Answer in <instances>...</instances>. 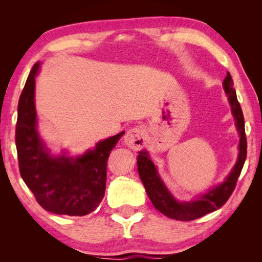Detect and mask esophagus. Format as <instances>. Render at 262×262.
I'll return each mask as SVG.
<instances>
[{"instance_id": "esophagus-1", "label": "esophagus", "mask_w": 262, "mask_h": 262, "mask_svg": "<svg viewBox=\"0 0 262 262\" xmlns=\"http://www.w3.org/2000/svg\"><path fill=\"white\" fill-rule=\"evenodd\" d=\"M123 143H125L128 148L133 150H140L147 143L145 140V132L142 127H134L130 128L129 130L126 133L125 137H123Z\"/></svg>"}]
</instances>
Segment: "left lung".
Returning a JSON list of instances; mask_svg holds the SVG:
<instances>
[{
	"label": "left lung",
	"mask_w": 262,
	"mask_h": 262,
	"mask_svg": "<svg viewBox=\"0 0 262 262\" xmlns=\"http://www.w3.org/2000/svg\"><path fill=\"white\" fill-rule=\"evenodd\" d=\"M223 89L228 97L232 117L234 119V126H236L239 135L238 158L232 170L225 177L223 183L210 188L206 193L198 195L193 200L179 201L171 194L166 185L164 184L158 173L157 167L155 166L147 150H142L137 155V171H139V176L144 185L145 190H147L150 201L152 202L157 210L170 219L185 222L193 221L220 209L228 201L229 196L236 187L237 179L246 159L247 143L243 111L238 103L232 77L229 72L223 81Z\"/></svg>",
	"instance_id": "8db88e82"
}]
</instances>
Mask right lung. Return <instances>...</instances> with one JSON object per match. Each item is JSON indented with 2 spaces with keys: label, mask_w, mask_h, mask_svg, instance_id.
I'll return each instance as SVG.
<instances>
[{
  "label": "right lung",
  "mask_w": 262,
  "mask_h": 262,
  "mask_svg": "<svg viewBox=\"0 0 262 262\" xmlns=\"http://www.w3.org/2000/svg\"><path fill=\"white\" fill-rule=\"evenodd\" d=\"M39 69L37 62L18 101L15 140L20 176L43 209L57 215H88L103 200L107 159L125 132L97 142L78 156L66 150L52 154L38 132L34 91Z\"/></svg>",
  "instance_id": "right-lung-1"
}]
</instances>
